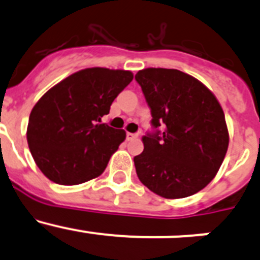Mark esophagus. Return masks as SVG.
Here are the masks:
<instances>
[{"mask_svg": "<svg viewBox=\"0 0 260 260\" xmlns=\"http://www.w3.org/2000/svg\"><path fill=\"white\" fill-rule=\"evenodd\" d=\"M125 137H127V141H133V140H136V138H137V135H135V133H129V132H128Z\"/></svg>", "mask_w": 260, "mask_h": 260, "instance_id": "1", "label": "esophagus"}]
</instances>
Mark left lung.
<instances>
[{"label":"left lung","instance_id":"left-lung-1","mask_svg":"<svg viewBox=\"0 0 260 260\" xmlns=\"http://www.w3.org/2000/svg\"><path fill=\"white\" fill-rule=\"evenodd\" d=\"M136 80L154 128L143 136L145 149L135 157L138 179L166 199L199 192L219 171L229 146L221 106L201 81L180 70L147 68Z\"/></svg>","mask_w":260,"mask_h":260}]
</instances>
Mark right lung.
Here are the masks:
<instances>
[{
    "instance_id": "obj_1",
    "label": "right lung",
    "mask_w": 260,
    "mask_h": 260,
    "mask_svg": "<svg viewBox=\"0 0 260 260\" xmlns=\"http://www.w3.org/2000/svg\"><path fill=\"white\" fill-rule=\"evenodd\" d=\"M132 79L128 70L88 68L39 99L26 135L36 165L50 181L72 186L103 174L125 132L101 123L102 117Z\"/></svg>"
}]
</instances>
